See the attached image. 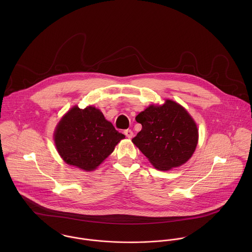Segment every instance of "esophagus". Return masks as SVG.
I'll use <instances>...</instances> for the list:
<instances>
[{
    "label": "esophagus",
    "mask_w": 252,
    "mask_h": 252,
    "mask_svg": "<svg viewBox=\"0 0 252 252\" xmlns=\"http://www.w3.org/2000/svg\"><path fill=\"white\" fill-rule=\"evenodd\" d=\"M124 134H125V136H126L127 138H129V139H132V138H133V136H134L133 131H132V130H130V129L125 130V131H124Z\"/></svg>",
    "instance_id": "esophagus-1"
}]
</instances>
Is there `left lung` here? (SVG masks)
Masks as SVG:
<instances>
[{
	"mask_svg": "<svg viewBox=\"0 0 252 252\" xmlns=\"http://www.w3.org/2000/svg\"><path fill=\"white\" fill-rule=\"evenodd\" d=\"M143 128L132 140L160 171L180 167L194 153L198 129L187 110L172 100L151 105L136 116Z\"/></svg>",
	"mask_w": 252,
	"mask_h": 252,
	"instance_id": "obj_1",
	"label": "left lung"
}]
</instances>
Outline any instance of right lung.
Returning <instances> with one entry per match:
<instances>
[{
  "instance_id": "1",
  "label": "right lung",
  "mask_w": 252,
  "mask_h": 252,
  "mask_svg": "<svg viewBox=\"0 0 252 252\" xmlns=\"http://www.w3.org/2000/svg\"><path fill=\"white\" fill-rule=\"evenodd\" d=\"M125 136L94 107L71 108L59 121L54 142L63 160L86 172L95 170Z\"/></svg>"
}]
</instances>
